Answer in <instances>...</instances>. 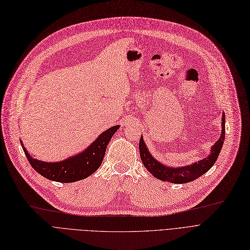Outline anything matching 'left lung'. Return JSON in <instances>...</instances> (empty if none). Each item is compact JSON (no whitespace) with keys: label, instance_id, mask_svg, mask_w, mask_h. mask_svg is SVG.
<instances>
[{"label":"left lung","instance_id":"obj_1","mask_svg":"<svg viewBox=\"0 0 250 250\" xmlns=\"http://www.w3.org/2000/svg\"><path fill=\"white\" fill-rule=\"evenodd\" d=\"M225 133H226V116L225 112L221 116V134L219 139L212 145L210 149V154L207 158L189 164L183 167H170L156 160L154 156L149 152L148 147L146 146L143 137L141 136L139 142V150L140 156L145 168L150 172L155 178L162 181H167L171 183H187L192 180H196L202 175H204L209 171L213 166L218 158L221 147L225 141Z\"/></svg>","mask_w":250,"mask_h":250}]
</instances>
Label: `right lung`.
Returning <instances> with one entry per match:
<instances>
[{"label": "right lung", "mask_w": 250, "mask_h": 250, "mask_svg": "<svg viewBox=\"0 0 250 250\" xmlns=\"http://www.w3.org/2000/svg\"><path fill=\"white\" fill-rule=\"evenodd\" d=\"M120 125H114L100 134L86 148L61 162H43L34 159L27 152L22 141V149L32 167L43 177L52 181L69 183L87 178L94 174L103 162L107 145Z\"/></svg>", "instance_id": "1"}]
</instances>
